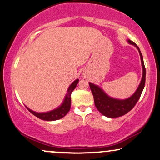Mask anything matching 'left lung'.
Instances as JSON below:
<instances>
[{"mask_svg": "<svg viewBox=\"0 0 160 160\" xmlns=\"http://www.w3.org/2000/svg\"><path fill=\"white\" fill-rule=\"evenodd\" d=\"M128 43L130 45H134L139 52L140 57H141L142 66V78L141 82L135 93L131 97L124 100H119L113 98L109 97L103 92V90L99 87L98 86H96L92 82H88L90 88L92 92V95L94 97V101L96 108L98 109L102 115L109 118H117V117L122 116L130 112L131 109L135 107L136 103H137L140 96L142 95V92L143 91L144 87L145 84V76L146 70L145 64H144L143 57L140 51V49L136 44L132 42L131 40L128 39Z\"/></svg>", "mask_w": 160, "mask_h": 160, "instance_id": "1", "label": "left lung"}]
</instances>
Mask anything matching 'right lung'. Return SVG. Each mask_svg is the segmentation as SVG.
Wrapping results in <instances>:
<instances>
[{"label":"right lung","instance_id":"right-lung-1","mask_svg":"<svg viewBox=\"0 0 160 160\" xmlns=\"http://www.w3.org/2000/svg\"><path fill=\"white\" fill-rule=\"evenodd\" d=\"M78 82H79V80L78 79H77L76 80H74V81L71 84L70 86H69L68 88V92H67V94L66 95H65L64 101H63V103H62L61 106H59V107H57V109H53V110L47 112H43V113L36 112L32 111L30 109H29L28 107H26L27 109H28L32 115H34L35 116L37 117V118L44 121H50V122H51V121H56L63 118V117H64L65 115L68 112L69 110H70L71 95H72V92H73V90L76 88Z\"/></svg>","mask_w":160,"mask_h":160}]
</instances>
